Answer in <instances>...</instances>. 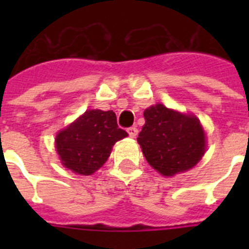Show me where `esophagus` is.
I'll return each instance as SVG.
<instances>
[{"label":"esophagus","mask_w":249,"mask_h":249,"mask_svg":"<svg viewBox=\"0 0 249 249\" xmlns=\"http://www.w3.org/2000/svg\"><path fill=\"white\" fill-rule=\"evenodd\" d=\"M127 132H128L129 137L135 138L136 136H137V133H138V129L136 128V127H129V128L127 129Z\"/></svg>","instance_id":"esophagus-1"}]
</instances>
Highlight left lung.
Returning a JSON list of instances; mask_svg holds the SVG:
<instances>
[{"label": "left lung", "mask_w": 249, "mask_h": 249, "mask_svg": "<svg viewBox=\"0 0 249 249\" xmlns=\"http://www.w3.org/2000/svg\"><path fill=\"white\" fill-rule=\"evenodd\" d=\"M146 123L138 143L149 166L162 176L186 172L198 163L206 152V135L193 114L167 108L157 103L143 112Z\"/></svg>", "instance_id": "1"}]
</instances>
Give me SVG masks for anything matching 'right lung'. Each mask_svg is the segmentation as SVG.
<instances>
[{
	"label": "right lung",
	"instance_id": "add662e5",
	"mask_svg": "<svg viewBox=\"0 0 249 249\" xmlns=\"http://www.w3.org/2000/svg\"><path fill=\"white\" fill-rule=\"evenodd\" d=\"M128 133L118 127L113 111L87 109L56 136V149L66 168L82 176L100 169L112 147Z\"/></svg>",
	"mask_w": 249,
	"mask_h": 249
}]
</instances>
